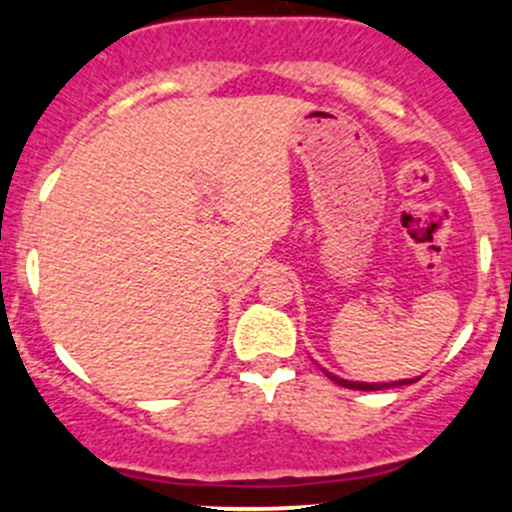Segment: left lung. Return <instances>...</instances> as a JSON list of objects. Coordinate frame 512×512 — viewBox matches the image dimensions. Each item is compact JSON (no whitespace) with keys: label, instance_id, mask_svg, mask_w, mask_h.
I'll return each mask as SVG.
<instances>
[{"label":"left lung","instance_id":"8db88e82","mask_svg":"<svg viewBox=\"0 0 512 512\" xmlns=\"http://www.w3.org/2000/svg\"><path fill=\"white\" fill-rule=\"evenodd\" d=\"M327 376L332 381H337L339 386H347V389H356V391H381V389H391V386H406V384H414L418 379H401V381H391V384H361V381H344V379H337V376H332L327 371Z\"/></svg>","mask_w":512,"mask_h":512}]
</instances>
